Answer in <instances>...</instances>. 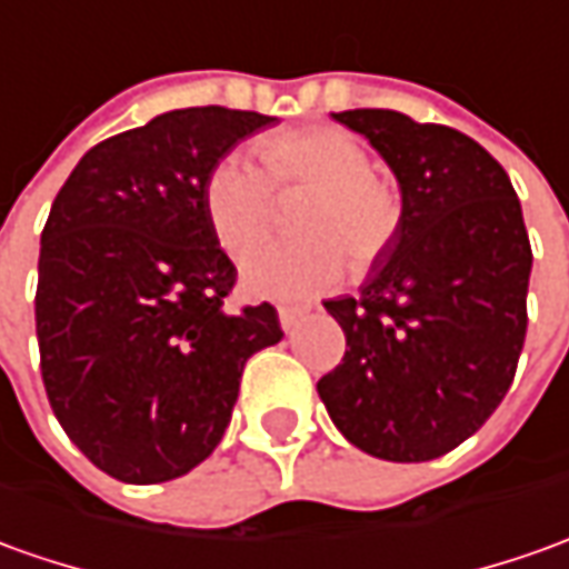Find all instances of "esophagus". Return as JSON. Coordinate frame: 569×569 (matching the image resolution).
I'll list each match as a JSON object with an SVG mask.
<instances>
[{"instance_id": "obj_1", "label": "esophagus", "mask_w": 569, "mask_h": 569, "mask_svg": "<svg viewBox=\"0 0 569 569\" xmlns=\"http://www.w3.org/2000/svg\"><path fill=\"white\" fill-rule=\"evenodd\" d=\"M277 315H280V327H283V330H292L301 317L308 315V308H299V305H280Z\"/></svg>"}]
</instances>
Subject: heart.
<instances>
[{
    "instance_id": "b5f03b06",
    "label": "heart",
    "mask_w": 569,
    "mask_h": 569,
    "mask_svg": "<svg viewBox=\"0 0 569 569\" xmlns=\"http://www.w3.org/2000/svg\"><path fill=\"white\" fill-rule=\"evenodd\" d=\"M264 171L249 154H220L204 173V220L227 254H242L264 233L273 192L305 199L292 214L296 242H264L242 261V286L254 299L301 301L333 289L346 268L367 270L396 246L405 223L401 189L373 171L361 139L315 123L270 137Z\"/></svg>"
}]
</instances>
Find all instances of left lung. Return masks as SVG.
Instances as JSON below:
<instances>
[{
	"instance_id": "obj_1",
	"label": "left lung",
	"mask_w": 569,
	"mask_h": 569,
	"mask_svg": "<svg viewBox=\"0 0 569 569\" xmlns=\"http://www.w3.org/2000/svg\"><path fill=\"white\" fill-rule=\"evenodd\" d=\"M401 187L405 223L358 296L323 301L346 333L317 392L373 458H442L492 417L527 339V223L505 168L446 123L389 108L339 111Z\"/></svg>"
}]
</instances>
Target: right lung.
<instances>
[{"label":"right lung","instance_id":"obj_1","mask_svg":"<svg viewBox=\"0 0 569 569\" xmlns=\"http://www.w3.org/2000/svg\"><path fill=\"white\" fill-rule=\"evenodd\" d=\"M277 118L177 108L102 139L42 227L37 342L61 430L108 477L152 486L218 448L242 367L283 339L277 308H227L236 268L204 173Z\"/></svg>","mask_w":569,"mask_h":569}]
</instances>
